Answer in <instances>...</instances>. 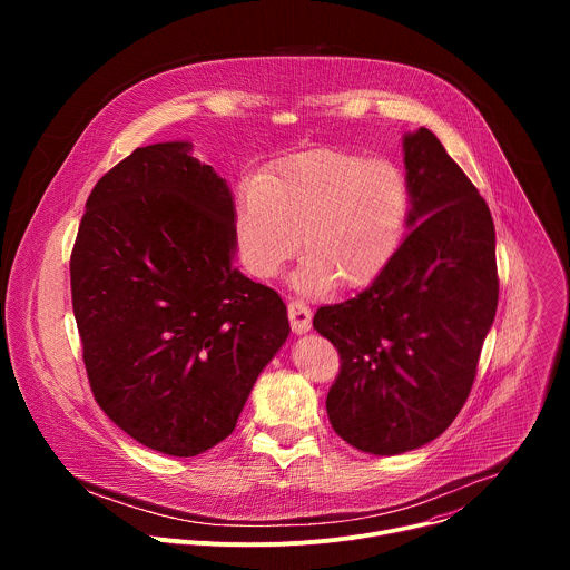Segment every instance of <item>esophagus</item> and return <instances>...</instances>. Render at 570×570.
<instances>
[{
    "label": "esophagus",
    "mask_w": 570,
    "mask_h": 570,
    "mask_svg": "<svg viewBox=\"0 0 570 570\" xmlns=\"http://www.w3.org/2000/svg\"><path fill=\"white\" fill-rule=\"evenodd\" d=\"M311 308L302 299H293L288 304V320H291V330L295 334H306L311 330Z\"/></svg>",
    "instance_id": "obj_1"
}]
</instances>
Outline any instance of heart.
Here are the masks:
<instances>
[{"label": "heart", "instance_id": "heart-1", "mask_svg": "<svg viewBox=\"0 0 570 570\" xmlns=\"http://www.w3.org/2000/svg\"><path fill=\"white\" fill-rule=\"evenodd\" d=\"M411 214V189L390 159L345 150L293 155L243 185L234 214L238 259L275 279L302 253L304 293L356 291L394 257Z\"/></svg>", "mask_w": 570, "mask_h": 570}]
</instances>
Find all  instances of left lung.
<instances>
[{
	"label": "left lung",
	"instance_id": "8db88e82",
	"mask_svg": "<svg viewBox=\"0 0 570 570\" xmlns=\"http://www.w3.org/2000/svg\"><path fill=\"white\" fill-rule=\"evenodd\" d=\"M403 161L411 234L365 291L313 315L341 354L330 422L374 455L420 449L451 426L499 304L484 198L429 128L403 137Z\"/></svg>",
	"mask_w": 570,
	"mask_h": 570
}]
</instances>
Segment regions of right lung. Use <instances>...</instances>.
<instances>
[{"mask_svg": "<svg viewBox=\"0 0 570 570\" xmlns=\"http://www.w3.org/2000/svg\"><path fill=\"white\" fill-rule=\"evenodd\" d=\"M234 250L229 187L189 141L135 148L86 203L69 259L83 363L101 411L153 451L223 442L288 338L282 297Z\"/></svg>", "mask_w": 570, "mask_h": 570, "instance_id": "1", "label": "right lung"}]
</instances>
